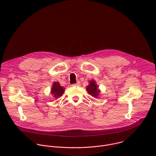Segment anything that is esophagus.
<instances>
[{
  "mask_svg": "<svg viewBox=\"0 0 156 156\" xmlns=\"http://www.w3.org/2000/svg\"><path fill=\"white\" fill-rule=\"evenodd\" d=\"M80 83L79 82H78V83H76L75 84H73L72 86H80Z\"/></svg>",
  "mask_w": 156,
  "mask_h": 156,
  "instance_id": "obj_1",
  "label": "esophagus"
}]
</instances>
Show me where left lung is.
<instances>
[{"instance_id": "1", "label": "left lung", "mask_w": 156, "mask_h": 156, "mask_svg": "<svg viewBox=\"0 0 156 156\" xmlns=\"http://www.w3.org/2000/svg\"><path fill=\"white\" fill-rule=\"evenodd\" d=\"M97 87H98V86L96 85L95 81L92 80V81H90V85L86 87V90L88 93L90 95L97 98L99 95V93L100 92Z\"/></svg>"}]
</instances>
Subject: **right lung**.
Instances as JSON below:
<instances>
[{
    "label": "right lung",
    "instance_id": "obj_1",
    "mask_svg": "<svg viewBox=\"0 0 156 156\" xmlns=\"http://www.w3.org/2000/svg\"><path fill=\"white\" fill-rule=\"evenodd\" d=\"M64 91V87H62L58 83L55 82L52 86V88L51 90V94L53 95V97L57 99L63 94Z\"/></svg>",
    "mask_w": 156,
    "mask_h": 156
}]
</instances>
